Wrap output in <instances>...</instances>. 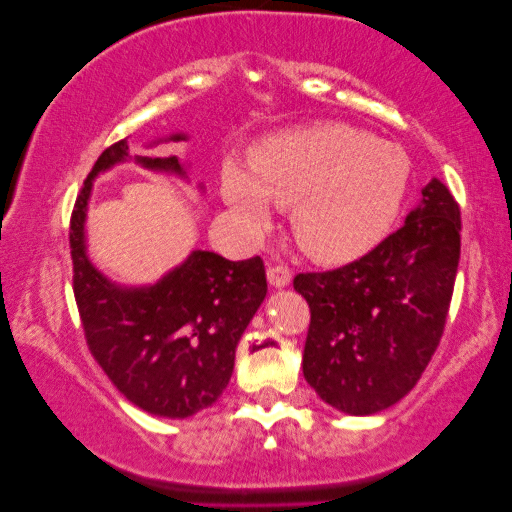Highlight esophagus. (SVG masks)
<instances>
[{"instance_id":"obj_1","label":"esophagus","mask_w":512,"mask_h":512,"mask_svg":"<svg viewBox=\"0 0 512 512\" xmlns=\"http://www.w3.org/2000/svg\"><path fill=\"white\" fill-rule=\"evenodd\" d=\"M268 282L270 286H275V289H284V286L291 282V270L284 268V265H270Z\"/></svg>"}]
</instances>
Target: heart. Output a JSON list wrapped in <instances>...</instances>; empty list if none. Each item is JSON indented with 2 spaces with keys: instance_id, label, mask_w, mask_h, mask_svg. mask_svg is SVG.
Masks as SVG:
<instances>
[{
  "instance_id": "obj_1",
  "label": "heart",
  "mask_w": 512,
  "mask_h": 512,
  "mask_svg": "<svg viewBox=\"0 0 512 512\" xmlns=\"http://www.w3.org/2000/svg\"><path fill=\"white\" fill-rule=\"evenodd\" d=\"M410 158L401 146L347 123H312L263 137L249 172L223 165L221 193L240 226L263 233L272 203L291 205V228L317 261L345 263L382 240L403 205Z\"/></svg>"
}]
</instances>
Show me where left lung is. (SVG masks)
<instances>
[{
    "instance_id": "left-lung-1",
    "label": "left lung",
    "mask_w": 512,
    "mask_h": 512,
    "mask_svg": "<svg viewBox=\"0 0 512 512\" xmlns=\"http://www.w3.org/2000/svg\"><path fill=\"white\" fill-rule=\"evenodd\" d=\"M461 214L440 179L359 261L300 272L293 289L310 305L303 375L321 401L375 415L401 401L443 335L461 251Z\"/></svg>"
}]
</instances>
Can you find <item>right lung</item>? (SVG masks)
<instances>
[{"label":"right lung","instance_id":"add662e5","mask_svg":"<svg viewBox=\"0 0 512 512\" xmlns=\"http://www.w3.org/2000/svg\"><path fill=\"white\" fill-rule=\"evenodd\" d=\"M128 160L188 179L177 156L132 158L128 139L102 151L69 223L74 298L90 354L114 387L144 412L184 419L216 403L228 387L237 342L268 293L265 268L261 256L228 261L195 249L149 286H123L102 275L88 258V200L97 174Z\"/></svg>","mask_w":512,"mask_h":512}]
</instances>
